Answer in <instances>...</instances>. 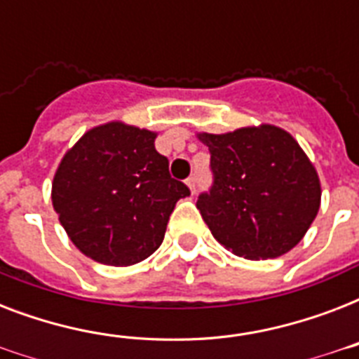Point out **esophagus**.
Masks as SVG:
<instances>
[{
    "label": "esophagus",
    "mask_w": 359,
    "mask_h": 359,
    "mask_svg": "<svg viewBox=\"0 0 359 359\" xmlns=\"http://www.w3.org/2000/svg\"><path fill=\"white\" fill-rule=\"evenodd\" d=\"M186 186L190 188L191 194H196V177H188V179H186Z\"/></svg>",
    "instance_id": "esophagus-1"
}]
</instances>
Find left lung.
Here are the masks:
<instances>
[{
    "mask_svg": "<svg viewBox=\"0 0 359 359\" xmlns=\"http://www.w3.org/2000/svg\"><path fill=\"white\" fill-rule=\"evenodd\" d=\"M197 137L212 169L197 208L214 238L253 261L292 250L320 207V180L298 141L272 124Z\"/></svg>",
    "mask_w": 359,
    "mask_h": 359,
    "instance_id": "left-lung-1",
    "label": "left lung"
}]
</instances>
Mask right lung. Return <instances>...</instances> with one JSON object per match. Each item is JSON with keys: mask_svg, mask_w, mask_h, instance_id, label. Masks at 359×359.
<instances>
[{"mask_svg": "<svg viewBox=\"0 0 359 359\" xmlns=\"http://www.w3.org/2000/svg\"><path fill=\"white\" fill-rule=\"evenodd\" d=\"M154 140L156 132L114 121L86 132L59 163L53 210L93 261L130 266L152 255L177 201L190 196Z\"/></svg>", "mask_w": 359, "mask_h": 359, "instance_id": "add662e5", "label": "right lung"}]
</instances>
